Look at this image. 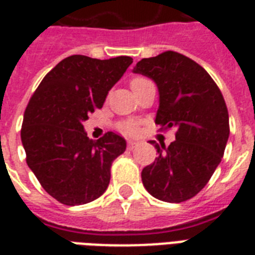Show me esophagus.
Masks as SVG:
<instances>
[{
    "instance_id": "esophagus-1",
    "label": "esophagus",
    "mask_w": 255,
    "mask_h": 255,
    "mask_svg": "<svg viewBox=\"0 0 255 255\" xmlns=\"http://www.w3.org/2000/svg\"><path fill=\"white\" fill-rule=\"evenodd\" d=\"M139 144V141H136V140H128V149H133Z\"/></svg>"
}]
</instances>
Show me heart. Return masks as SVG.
Returning a JSON list of instances; mask_svg holds the SVG:
<instances>
[{
  "label": "heart",
  "mask_w": 255,
  "mask_h": 255,
  "mask_svg": "<svg viewBox=\"0 0 255 255\" xmlns=\"http://www.w3.org/2000/svg\"><path fill=\"white\" fill-rule=\"evenodd\" d=\"M147 82H151V81H148L147 78H143V77L133 78V79L131 81V88L132 90H135V88H137L139 86L144 85V83H147ZM119 129L122 132H124V133L132 135V133H135L136 129H137V127H136V124L133 123V122H124V123H122L119 126Z\"/></svg>",
  "instance_id": "obj_1"
}]
</instances>
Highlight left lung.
Returning a JSON list of instances; mask_svg holds the SVG:
<instances>
[{
	"mask_svg": "<svg viewBox=\"0 0 255 255\" xmlns=\"http://www.w3.org/2000/svg\"><path fill=\"white\" fill-rule=\"evenodd\" d=\"M133 73L159 88L155 123L177 128L168 147L151 141L159 156L141 172L144 188L161 201H186L208 184L224 156L229 139L224 96L201 66L176 51L144 58Z\"/></svg>",
	"mask_w": 255,
	"mask_h": 255,
	"instance_id": "8db88e82",
	"label": "left lung"
}]
</instances>
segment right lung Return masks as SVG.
<instances>
[{
  "instance_id": "right-lung-1",
  "label": "right lung",
  "mask_w": 255,
  "mask_h": 255,
  "mask_svg": "<svg viewBox=\"0 0 255 255\" xmlns=\"http://www.w3.org/2000/svg\"><path fill=\"white\" fill-rule=\"evenodd\" d=\"M133 59L65 58L42 79L25 110L21 129L26 163L42 188L65 205L100 197L111 178L112 161L126 151L122 136L107 132L91 140L83 127Z\"/></svg>"
}]
</instances>
